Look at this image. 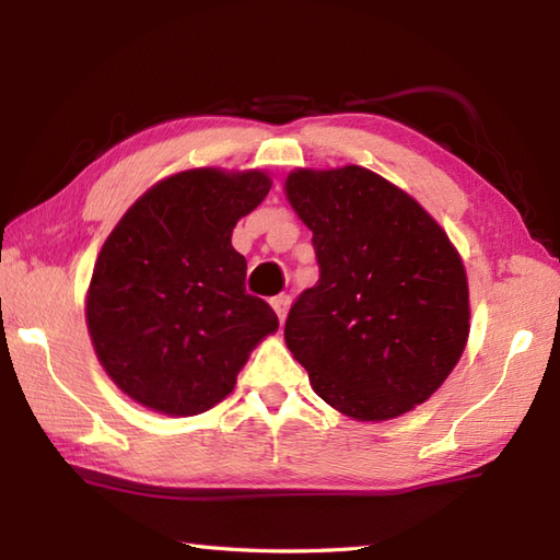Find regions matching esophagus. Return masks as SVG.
Wrapping results in <instances>:
<instances>
[{
  "mask_svg": "<svg viewBox=\"0 0 560 560\" xmlns=\"http://www.w3.org/2000/svg\"><path fill=\"white\" fill-rule=\"evenodd\" d=\"M289 305H291V295H287V293H281V295H273V299H271V307H273V313L279 315L281 323H283V317H287V313H289Z\"/></svg>",
  "mask_w": 560,
  "mask_h": 560,
  "instance_id": "esophagus-1",
  "label": "esophagus"
}]
</instances>
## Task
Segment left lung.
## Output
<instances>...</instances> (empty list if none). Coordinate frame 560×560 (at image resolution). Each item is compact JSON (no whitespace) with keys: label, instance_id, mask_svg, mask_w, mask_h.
Listing matches in <instances>:
<instances>
[{"label":"left lung","instance_id":"left-lung-1","mask_svg":"<svg viewBox=\"0 0 560 560\" xmlns=\"http://www.w3.org/2000/svg\"><path fill=\"white\" fill-rule=\"evenodd\" d=\"M287 197L313 231L319 279L283 337L329 407L387 421L445 383L469 337V289L447 233L361 165L295 171Z\"/></svg>","mask_w":560,"mask_h":560}]
</instances>
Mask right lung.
<instances>
[{
  "label": "right lung",
  "instance_id": "obj_1",
  "mask_svg": "<svg viewBox=\"0 0 560 560\" xmlns=\"http://www.w3.org/2000/svg\"><path fill=\"white\" fill-rule=\"evenodd\" d=\"M259 171L195 168L141 195L105 241L86 323L105 373L127 397L168 416L229 397L249 351L279 317L245 291L231 245L237 219L267 197Z\"/></svg>",
  "mask_w": 560,
  "mask_h": 560
}]
</instances>
